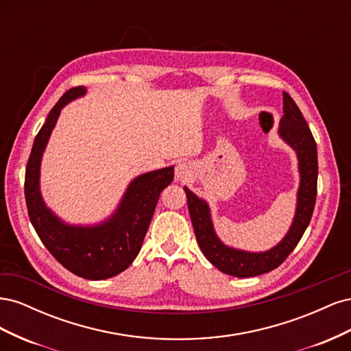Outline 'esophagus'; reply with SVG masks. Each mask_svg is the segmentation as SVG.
<instances>
[{
	"instance_id": "obj_1",
	"label": "esophagus",
	"mask_w": 351,
	"mask_h": 351,
	"mask_svg": "<svg viewBox=\"0 0 351 351\" xmlns=\"http://www.w3.org/2000/svg\"><path fill=\"white\" fill-rule=\"evenodd\" d=\"M190 176V168L186 164H178L176 168V177L178 180H186Z\"/></svg>"
}]
</instances>
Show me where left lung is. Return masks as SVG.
Instances as JSON below:
<instances>
[{
  "mask_svg": "<svg viewBox=\"0 0 351 351\" xmlns=\"http://www.w3.org/2000/svg\"><path fill=\"white\" fill-rule=\"evenodd\" d=\"M282 104L284 115L281 117L278 133L297 154L300 186L297 192V209L291 228L277 246L261 253H250L226 246L215 234L206 202L184 187L189 214L202 253L215 268L232 277L247 278L278 268L300 241L312 219L317 192L316 142L302 111L287 92H282Z\"/></svg>",
  "mask_w": 351,
  "mask_h": 351,
  "instance_id": "left-lung-1",
  "label": "left lung"
}]
</instances>
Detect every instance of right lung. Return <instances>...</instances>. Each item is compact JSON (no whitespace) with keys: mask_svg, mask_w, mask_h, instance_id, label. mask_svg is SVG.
<instances>
[{"mask_svg":"<svg viewBox=\"0 0 351 351\" xmlns=\"http://www.w3.org/2000/svg\"><path fill=\"white\" fill-rule=\"evenodd\" d=\"M84 93V86L69 89L49 111L32 146L25 174V197L32 226L52 256L77 277L105 280L129 268L139 254L159 195L174 178V167L136 177L112 217L99 226L76 227L58 219L40 196V159L61 108Z\"/></svg>","mask_w":351,"mask_h":351,"instance_id":"add662e5","label":"right lung"}]
</instances>
